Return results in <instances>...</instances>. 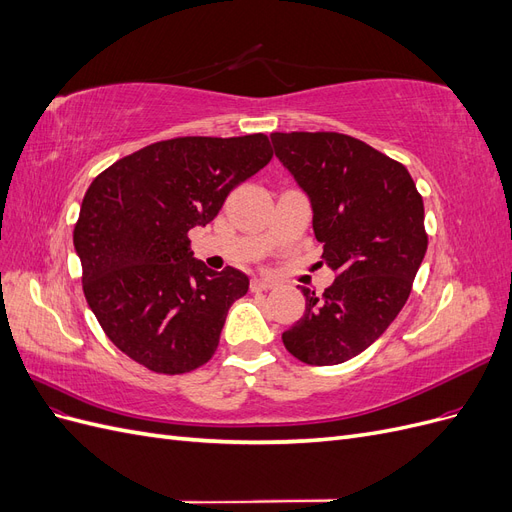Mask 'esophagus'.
Listing matches in <instances>:
<instances>
[{
	"instance_id": "obj_1",
	"label": "esophagus",
	"mask_w": 512,
	"mask_h": 512,
	"mask_svg": "<svg viewBox=\"0 0 512 512\" xmlns=\"http://www.w3.org/2000/svg\"><path fill=\"white\" fill-rule=\"evenodd\" d=\"M271 288H273V284L267 282V280H252V284H250L252 292H265V290H271Z\"/></svg>"
}]
</instances>
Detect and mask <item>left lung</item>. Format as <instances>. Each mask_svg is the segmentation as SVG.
Listing matches in <instances>:
<instances>
[{
  "mask_svg": "<svg viewBox=\"0 0 512 512\" xmlns=\"http://www.w3.org/2000/svg\"><path fill=\"white\" fill-rule=\"evenodd\" d=\"M275 156L312 200L320 265L335 271L322 294L301 286L305 314L284 331L307 365L361 354L406 305L427 252L425 207L408 168L339 132H273Z\"/></svg>",
  "mask_w": 512,
  "mask_h": 512,
  "instance_id": "8db88e82",
  "label": "left lung"
}]
</instances>
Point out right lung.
<instances>
[{"mask_svg": "<svg viewBox=\"0 0 512 512\" xmlns=\"http://www.w3.org/2000/svg\"><path fill=\"white\" fill-rule=\"evenodd\" d=\"M273 158L267 134L179 136L138 149L91 181L74 247L83 292L106 337L156 374H188L218 350L230 305L250 288L211 271L188 232Z\"/></svg>", "mask_w": 512, "mask_h": 512, "instance_id": "obj_1", "label": "right lung"}]
</instances>
